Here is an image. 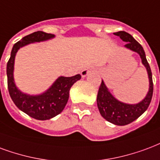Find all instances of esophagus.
Returning a JSON list of instances; mask_svg holds the SVG:
<instances>
[{
	"label": "esophagus",
	"mask_w": 160,
	"mask_h": 160,
	"mask_svg": "<svg viewBox=\"0 0 160 160\" xmlns=\"http://www.w3.org/2000/svg\"><path fill=\"white\" fill-rule=\"evenodd\" d=\"M92 71H93L92 68H84L83 70L81 71V75H82V77H86L87 74H89L91 72H92Z\"/></svg>",
	"instance_id": "34e87169"
}]
</instances>
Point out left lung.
Masks as SVG:
<instances>
[{
  "instance_id": "obj_1",
  "label": "left lung",
  "mask_w": 160,
  "mask_h": 160,
  "mask_svg": "<svg viewBox=\"0 0 160 160\" xmlns=\"http://www.w3.org/2000/svg\"><path fill=\"white\" fill-rule=\"evenodd\" d=\"M113 34L119 36L123 41L127 42L125 45V47L135 52H137L140 55L142 62L146 67L148 74V79H149V90L146 98L139 103L137 104L124 103L122 102L117 100L108 92V89L105 86L103 80H102V83L98 90V98H97V103H98L99 112L102 116L108 122L116 125H125L133 122L148 109L152 100L153 83H152L151 68L147 61L145 52L143 50L142 47L130 34L126 32L119 31Z\"/></svg>"
}]
</instances>
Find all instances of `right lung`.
Instances as JSON below:
<instances>
[{
    "label": "right lung",
    "instance_id": "1",
    "mask_svg": "<svg viewBox=\"0 0 160 160\" xmlns=\"http://www.w3.org/2000/svg\"><path fill=\"white\" fill-rule=\"evenodd\" d=\"M54 36L55 35L52 34H47L43 31L34 32L30 35H26L21 41L14 44L10 58L7 64L8 87L12 100L23 113L39 120L50 119L62 112L68 100L71 86L77 80H80L81 75L76 74L72 77L60 76L47 92L40 95H28L20 92L14 83V60L16 53L20 47L33 42L47 41Z\"/></svg>",
    "mask_w": 160,
    "mask_h": 160
}]
</instances>
